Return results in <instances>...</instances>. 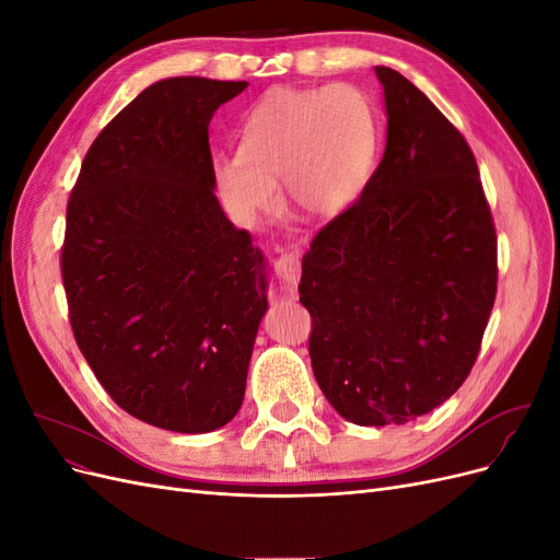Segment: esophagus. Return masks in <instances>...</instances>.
Wrapping results in <instances>:
<instances>
[{
	"label": "esophagus",
	"mask_w": 560,
	"mask_h": 560,
	"mask_svg": "<svg viewBox=\"0 0 560 560\" xmlns=\"http://www.w3.org/2000/svg\"><path fill=\"white\" fill-rule=\"evenodd\" d=\"M276 276L287 284V287H296L301 278V261L296 254H282V257L276 259Z\"/></svg>",
	"instance_id": "34e87169"
}]
</instances>
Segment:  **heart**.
<instances>
[{"instance_id": "1", "label": "heart", "mask_w": 560, "mask_h": 560, "mask_svg": "<svg viewBox=\"0 0 560 560\" xmlns=\"http://www.w3.org/2000/svg\"><path fill=\"white\" fill-rule=\"evenodd\" d=\"M378 114L352 86L278 89L247 114L238 154L217 156L219 196L243 222L278 202L308 219H334L360 198L378 154Z\"/></svg>"}]
</instances>
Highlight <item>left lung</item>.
<instances>
[{"instance_id": "obj_1", "label": "left lung", "mask_w": 560, "mask_h": 560, "mask_svg": "<svg viewBox=\"0 0 560 560\" xmlns=\"http://www.w3.org/2000/svg\"><path fill=\"white\" fill-rule=\"evenodd\" d=\"M387 140L362 196L322 229L299 284L313 374L354 425L425 416L465 383L498 292L477 159L430 97L376 67Z\"/></svg>"}]
</instances>
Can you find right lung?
I'll return each instance as SVG.
<instances>
[{
	"instance_id": "1",
	"label": "right lung",
	"mask_w": 560,
	"mask_h": 560,
	"mask_svg": "<svg viewBox=\"0 0 560 560\" xmlns=\"http://www.w3.org/2000/svg\"><path fill=\"white\" fill-rule=\"evenodd\" d=\"M247 81L151 83L97 135L60 254L77 346L124 411L202 434L238 413L266 264L214 196L208 126Z\"/></svg>"
}]
</instances>
